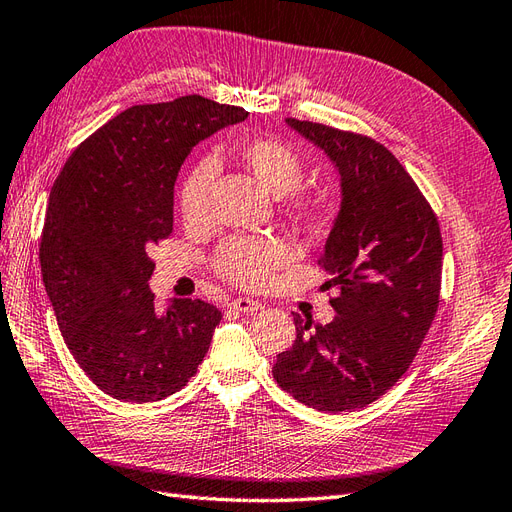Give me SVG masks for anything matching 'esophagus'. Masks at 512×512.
<instances>
[{
  "instance_id": "1",
  "label": "esophagus",
  "mask_w": 512,
  "mask_h": 512,
  "mask_svg": "<svg viewBox=\"0 0 512 512\" xmlns=\"http://www.w3.org/2000/svg\"><path fill=\"white\" fill-rule=\"evenodd\" d=\"M229 305H231V309L242 311V313H255L261 309V303H257V300H253V298H233Z\"/></svg>"
}]
</instances>
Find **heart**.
<instances>
[{
  "instance_id": "b5f03b06",
  "label": "heart",
  "mask_w": 512,
  "mask_h": 512,
  "mask_svg": "<svg viewBox=\"0 0 512 512\" xmlns=\"http://www.w3.org/2000/svg\"><path fill=\"white\" fill-rule=\"evenodd\" d=\"M244 168L272 196L292 192L305 175V160L290 144L281 140L257 138L240 149ZM216 175V162L203 160L186 177L179 192L181 218L194 225L205 216L207 196ZM287 214L303 227H318L329 214V201L322 194L294 192L285 203ZM290 255L287 248L272 238H231L218 248L214 268L222 279L240 287H264L281 270Z\"/></svg>"
}]
</instances>
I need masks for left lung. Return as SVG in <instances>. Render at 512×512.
Returning a JSON list of instances; mask_svg holds the SVG:
<instances>
[{
	"mask_svg": "<svg viewBox=\"0 0 512 512\" xmlns=\"http://www.w3.org/2000/svg\"><path fill=\"white\" fill-rule=\"evenodd\" d=\"M342 177V209L318 264L337 316H294L296 339L274 381L326 413L372 404L409 370L439 307L443 242L437 214L413 177L370 136L285 119Z\"/></svg>",
	"mask_w": 512,
	"mask_h": 512,
	"instance_id": "1",
	"label": "left lung"
}]
</instances>
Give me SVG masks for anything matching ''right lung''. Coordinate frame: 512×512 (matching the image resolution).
<instances>
[{
  "mask_svg": "<svg viewBox=\"0 0 512 512\" xmlns=\"http://www.w3.org/2000/svg\"><path fill=\"white\" fill-rule=\"evenodd\" d=\"M244 108L201 95L134 106L77 147L51 188L41 270L64 344L101 391L155 402L196 374L222 313L199 298L155 309L151 244L173 233L177 173Z\"/></svg>",
  "mask_w": 512,
  "mask_h": 512,
  "instance_id": "add662e5",
  "label": "right lung"
}]
</instances>
